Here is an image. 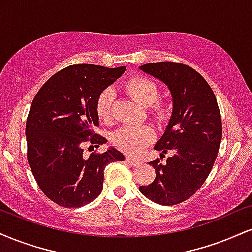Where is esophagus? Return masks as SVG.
Returning a JSON list of instances; mask_svg holds the SVG:
<instances>
[{"mask_svg":"<svg viewBox=\"0 0 252 252\" xmlns=\"http://www.w3.org/2000/svg\"><path fill=\"white\" fill-rule=\"evenodd\" d=\"M126 162L129 163L130 165H132V166H137V165L141 164V162H139L138 159L132 158V157H129V156H126Z\"/></svg>","mask_w":252,"mask_h":252,"instance_id":"obj_1","label":"esophagus"}]
</instances>
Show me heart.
I'll use <instances>...</instances> for the list:
<instances>
[{
	"label": "heart",
	"instance_id": "1",
	"mask_svg": "<svg viewBox=\"0 0 252 252\" xmlns=\"http://www.w3.org/2000/svg\"><path fill=\"white\" fill-rule=\"evenodd\" d=\"M128 95L143 108L150 107V113L157 121H163L168 115L165 103L158 101L159 89L156 83L144 77H134L124 86ZM115 94L107 88L99 94L96 101V113L101 120L110 117ZM154 138V131L145 126H126L113 135V143L118 149L130 155H136Z\"/></svg>",
	"mask_w": 252,
	"mask_h": 252
}]
</instances>
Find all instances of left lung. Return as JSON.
<instances>
[{
    "label": "left lung",
    "instance_id": "left-lung-1",
    "mask_svg": "<svg viewBox=\"0 0 252 252\" xmlns=\"http://www.w3.org/2000/svg\"><path fill=\"white\" fill-rule=\"evenodd\" d=\"M145 74L162 81L172 97V113L164 134L155 144L171 157L162 164L151 160L156 172L139 191L160 205H175L190 198L210 174L222 139V120L216 97L207 81L192 68L175 62L148 63Z\"/></svg>",
    "mask_w": 252,
    "mask_h": 252
}]
</instances>
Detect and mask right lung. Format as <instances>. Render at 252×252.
Returning <instances> with one entry per match:
<instances>
[{
	"instance_id": "add662e5",
	"label": "right lung",
	"mask_w": 252,
	"mask_h": 252,
	"mask_svg": "<svg viewBox=\"0 0 252 252\" xmlns=\"http://www.w3.org/2000/svg\"><path fill=\"white\" fill-rule=\"evenodd\" d=\"M124 71L126 66L70 65L45 82L32 103L26 124L28 163L44 195L61 207L80 208L97 198L105 166L124 160L114 147L83 157L84 142L107 143L94 131L96 101Z\"/></svg>"
}]
</instances>
